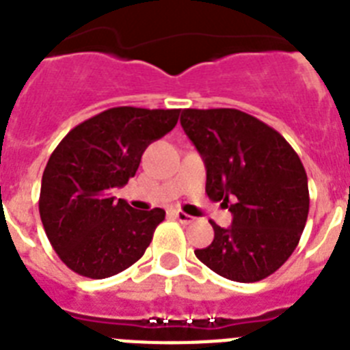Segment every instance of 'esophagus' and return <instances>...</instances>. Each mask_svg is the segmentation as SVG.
Masks as SVG:
<instances>
[{"mask_svg":"<svg viewBox=\"0 0 350 350\" xmlns=\"http://www.w3.org/2000/svg\"><path fill=\"white\" fill-rule=\"evenodd\" d=\"M174 217H176V219H178V220H180L181 224H192L193 220H196V219H193V217L187 215V213H183V211H180V210H176V211H174Z\"/></svg>","mask_w":350,"mask_h":350,"instance_id":"34e87169","label":"esophagus"}]
</instances>
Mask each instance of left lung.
Listing matches in <instances>:
<instances>
[{"mask_svg": "<svg viewBox=\"0 0 350 350\" xmlns=\"http://www.w3.org/2000/svg\"><path fill=\"white\" fill-rule=\"evenodd\" d=\"M181 126L206 165V193L233 213L196 256L226 280L254 283L292 256L310 211L308 176L281 133L234 108H185Z\"/></svg>", "mask_w": 350, "mask_h": 350, "instance_id": "obj_1", "label": "left lung"}]
</instances>
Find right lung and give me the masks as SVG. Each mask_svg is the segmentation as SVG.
Listing matches in <instances>:
<instances>
[{
	"label": "right lung",
	"instance_id": "obj_1",
	"mask_svg": "<svg viewBox=\"0 0 350 350\" xmlns=\"http://www.w3.org/2000/svg\"><path fill=\"white\" fill-rule=\"evenodd\" d=\"M180 111L108 108L72 128L51 152L40 185V220L72 272L105 280L144 256L165 211L133 210L110 190L133 178L142 152L174 128Z\"/></svg>",
	"mask_w": 350,
	"mask_h": 350
}]
</instances>
